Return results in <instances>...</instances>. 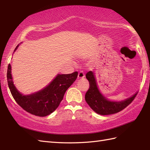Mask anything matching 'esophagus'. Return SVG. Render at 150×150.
I'll return each mask as SVG.
<instances>
[{"label":"esophagus","mask_w":150,"mask_h":150,"mask_svg":"<svg viewBox=\"0 0 150 150\" xmlns=\"http://www.w3.org/2000/svg\"><path fill=\"white\" fill-rule=\"evenodd\" d=\"M84 77H85V75L84 74L83 71H80L79 73V74H78V79H82L84 78Z\"/></svg>","instance_id":"34e87169"}]
</instances>
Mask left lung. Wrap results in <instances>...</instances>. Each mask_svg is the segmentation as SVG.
I'll return each instance as SVG.
<instances>
[{
	"mask_svg": "<svg viewBox=\"0 0 150 150\" xmlns=\"http://www.w3.org/2000/svg\"><path fill=\"white\" fill-rule=\"evenodd\" d=\"M86 77L90 82V88L85 95V100L90 107L95 113L101 115L114 114L124 109L132 103L138 92L126 99L116 101L108 99L101 93L98 87L95 73L89 71Z\"/></svg>",
	"mask_w": 150,
	"mask_h": 150,
	"instance_id": "8db88e82",
	"label": "left lung"
}]
</instances>
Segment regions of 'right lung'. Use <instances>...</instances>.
Listing matches in <instances>:
<instances>
[{
  "instance_id": "add662e5",
  "label": "right lung",
  "mask_w": 150,
  "mask_h": 150,
  "mask_svg": "<svg viewBox=\"0 0 150 150\" xmlns=\"http://www.w3.org/2000/svg\"><path fill=\"white\" fill-rule=\"evenodd\" d=\"M21 44L15 47L14 52ZM77 75V71L71 74H57L42 90L31 94L24 95L17 90L14 84L11 74V66L9 64L7 81L12 96L19 106L31 114L45 117L53 113L58 108L63 99L65 92L75 81Z\"/></svg>"
}]
</instances>
